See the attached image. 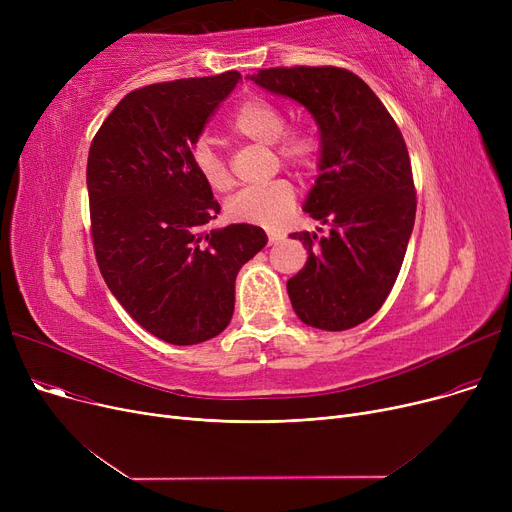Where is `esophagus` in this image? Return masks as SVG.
<instances>
[{"instance_id":"34e87169","label":"esophagus","mask_w":512,"mask_h":512,"mask_svg":"<svg viewBox=\"0 0 512 512\" xmlns=\"http://www.w3.org/2000/svg\"><path fill=\"white\" fill-rule=\"evenodd\" d=\"M278 242H280V234L267 232V245H278Z\"/></svg>"}]
</instances>
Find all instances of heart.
Masks as SVG:
<instances>
[{
    "instance_id": "b5f03b06",
    "label": "heart",
    "mask_w": 512,
    "mask_h": 512,
    "mask_svg": "<svg viewBox=\"0 0 512 512\" xmlns=\"http://www.w3.org/2000/svg\"><path fill=\"white\" fill-rule=\"evenodd\" d=\"M232 130L238 137L253 141L257 145H274L278 157L284 164L297 168H311L317 157V141L307 130H286V116L280 107L265 97H249L242 101L230 120ZM193 164L199 176L215 193H226L234 180L220 157L207 141H199L193 147ZM297 195L294 186L286 178H278L263 186L245 188L236 193L228 205L226 213L234 222H247L259 226H276L288 218L294 207Z\"/></svg>"
}]
</instances>
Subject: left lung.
<instances>
[{
	"instance_id": "1",
	"label": "left lung",
	"mask_w": 512,
	"mask_h": 512,
	"mask_svg": "<svg viewBox=\"0 0 512 512\" xmlns=\"http://www.w3.org/2000/svg\"><path fill=\"white\" fill-rule=\"evenodd\" d=\"M251 80L305 105L321 134L319 176L303 209L330 232L290 234L309 255L286 282L292 309L311 328H355L388 299L413 232L405 139L378 95L344 68H267Z\"/></svg>"
}]
</instances>
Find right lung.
I'll return each instance as SVG.
<instances>
[{"label": "right lung", "instance_id": "add662e5", "mask_svg": "<svg viewBox=\"0 0 512 512\" xmlns=\"http://www.w3.org/2000/svg\"><path fill=\"white\" fill-rule=\"evenodd\" d=\"M236 70L128 93L89 149L91 236L118 303L159 340L218 336L234 313V282L267 242L251 224L207 230L220 203L193 164L201 132L232 93Z\"/></svg>", "mask_w": 512, "mask_h": 512}]
</instances>
